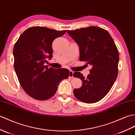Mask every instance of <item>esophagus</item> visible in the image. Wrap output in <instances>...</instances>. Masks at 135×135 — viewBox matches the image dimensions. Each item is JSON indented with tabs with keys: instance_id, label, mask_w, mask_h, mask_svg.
I'll return each mask as SVG.
<instances>
[{
	"instance_id": "34e87169",
	"label": "esophagus",
	"mask_w": 135,
	"mask_h": 135,
	"mask_svg": "<svg viewBox=\"0 0 135 135\" xmlns=\"http://www.w3.org/2000/svg\"><path fill=\"white\" fill-rule=\"evenodd\" d=\"M73 74H74V72L73 71L70 70V73H69V77L71 78H73Z\"/></svg>"
}]
</instances>
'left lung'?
I'll return each instance as SVG.
<instances>
[{"instance_id":"obj_1","label":"left lung","mask_w":135,"mask_h":135,"mask_svg":"<svg viewBox=\"0 0 135 135\" xmlns=\"http://www.w3.org/2000/svg\"><path fill=\"white\" fill-rule=\"evenodd\" d=\"M67 33L79 45L80 61L92 67L86 78L79 72L73 74L82 81V87L74 90V95L83 102H98L107 95L117 79L119 61L117 46L108 31L99 27L67 30Z\"/></svg>"}]
</instances>
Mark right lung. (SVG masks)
Instances as JSON below:
<instances>
[{
	"mask_svg": "<svg viewBox=\"0 0 135 135\" xmlns=\"http://www.w3.org/2000/svg\"><path fill=\"white\" fill-rule=\"evenodd\" d=\"M66 30L57 31L46 27L28 28L15 42L14 66L21 86L33 98L45 101L55 94L61 80L67 79L66 68L55 69L44 65L52 57V42Z\"/></svg>",
	"mask_w": 135,
	"mask_h": 135,
	"instance_id": "add662e5",
	"label": "right lung"
}]
</instances>
